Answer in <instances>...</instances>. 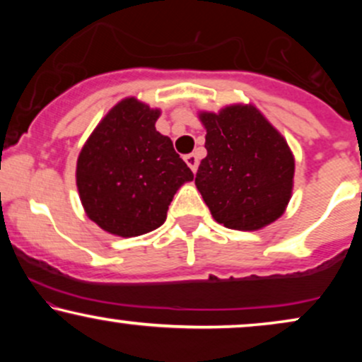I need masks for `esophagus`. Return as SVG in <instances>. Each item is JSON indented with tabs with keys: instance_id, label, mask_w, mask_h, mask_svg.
I'll use <instances>...</instances> for the list:
<instances>
[{
	"instance_id": "esophagus-1",
	"label": "esophagus",
	"mask_w": 362,
	"mask_h": 362,
	"mask_svg": "<svg viewBox=\"0 0 362 362\" xmlns=\"http://www.w3.org/2000/svg\"><path fill=\"white\" fill-rule=\"evenodd\" d=\"M184 160H185V163L189 165V168L192 170L194 173L197 172V165H199V160H197V156H195V155H185Z\"/></svg>"
}]
</instances>
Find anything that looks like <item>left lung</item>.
Instances as JSON below:
<instances>
[{
    "instance_id": "1",
    "label": "left lung",
    "mask_w": 362,
    "mask_h": 362,
    "mask_svg": "<svg viewBox=\"0 0 362 362\" xmlns=\"http://www.w3.org/2000/svg\"><path fill=\"white\" fill-rule=\"evenodd\" d=\"M207 156L195 185L218 223L260 230L284 213L291 199L294 158L279 132L253 105L202 112Z\"/></svg>"
}]
</instances>
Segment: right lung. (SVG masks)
<instances>
[{"instance_id":"obj_1","label":"right lung","mask_w":362,"mask_h":362,"mask_svg":"<svg viewBox=\"0 0 362 362\" xmlns=\"http://www.w3.org/2000/svg\"><path fill=\"white\" fill-rule=\"evenodd\" d=\"M158 117L160 110L126 98L103 117L78 156L81 204L112 235L131 238L160 228L178 187L194 178L172 139L156 131Z\"/></svg>"}]
</instances>
